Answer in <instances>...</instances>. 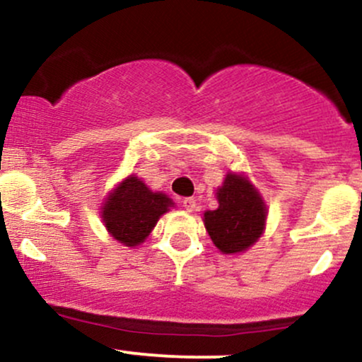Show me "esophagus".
<instances>
[{"label": "esophagus", "mask_w": 362, "mask_h": 362, "mask_svg": "<svg viewBox=\"0 0 362 362\" xmlns=\"http://www.w3.org/2000/svg\"><path fill=\"white\" fill-rule=\"evenodd\" d=\"M182 202H184V207H185L187 211H189V213H192V211H195V207H197L194 197H185Z\"/></svg>", "instance_id": "34e87169"}]
</instances>
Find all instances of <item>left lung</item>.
Listing matches in <instances>:
<instances>
[{"label":"left lung","instance_id":"obj_1","mask_svg":"<svg viewBox=\"0 0 362 362\" xmlns=\"http://www.w3.org/2000/svg\"><path fill=\"white\" fill-rule=\"evenodd\" d=\"M218 209L206 211L204 226L223 253H240L264 233L267 207L262 195L238 173H228L218 192Z\"/></svg>","mask_w":362,"mask_h":362}]
</instances>
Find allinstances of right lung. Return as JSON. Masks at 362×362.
I'll list each match as a JSON object with an SVG mask.
<instances>
[{
    "label": "right lung",
    "instance_id": "right-lung-1",
    "mask_svg": "<svg viewBox=\"0 0 362 362\" xmlns=\"http://www.w3.org/2000/svg\"><path fill=\"white\" fill-rule=\"evenodd\" d=\"M173 206L168 195L151 192L141 178L129 175L112 190L102 207L107 231L126 247L141 245L161 214Z\"/></svg>",
    "mask_w": 362,
    "mask_h": 362
}]
</instances>
